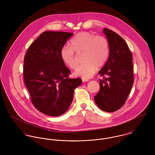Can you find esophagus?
<instances>
[{"instance_id": "1", "label": "esophagus", "mask_w": 155, "mask_h": 155, "mask_svg": "<svg viewBox=\"0 0 155 155\" xmlns=\"http://www.w3.org/2000/svg\"><path fill=\"white\" fill-rule=\"evenodd\" d=\"M88 79H82V82H88Z\"/></svg>"}]
</instances>
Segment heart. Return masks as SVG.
Segmentation results:
<instances>
[{
	"instance_id": "b5f03b06",
	"label": "heart",
	"mask_w": 155,
	"mask_h": 155,
	"mask_svg": "<svg viewBox=\"0 0 155 155\" xmlns=\"http://www.w3.org/2000/svg\"><path fill=\"white\" fill-rule=\"evenodd\" d=\"M82 54L84 63L78 67L74 74L84 79L91 78L95 72L96 67L103 66L109 55V44L102 36H95L89 32H81L74 36L70 47L64 46L60 51L63 63L71 69L78 66V60L74 54Z\"/></svg>"
}]
</instances>
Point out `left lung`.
Segmentation results:
<instances>
[{
  "instance_id": "left-lung-1",
  "label": "left lung",
  "mask_w": 155,
  "mask_h": 155,
  "mask_svg": "<svg viewBox=\"0 0 155 155\" xmlns=\"http://www.w3.org/2000/svg\"><path fill=\"white\" fill-rule=\"evenodd\" d=\"M109 44V56L99 71L100 89L94 97L97 106L103 111L113 112L125 104L134 84L133 55L125 41L116 33L103 29Z\"/></svg>"
}]
</instances>
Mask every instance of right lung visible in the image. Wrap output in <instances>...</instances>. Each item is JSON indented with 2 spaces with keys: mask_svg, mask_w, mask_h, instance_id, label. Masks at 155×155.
Masks as SVG:
<instances>
[{
  "mask_svg": "<svg viewBox=\"0 0 155 155\" xmlns=\"http://www.w3.org/2000/svg\"><path fill=\"white\" fill-rule=\"evenodd\" d=\"M72 33L46 31L29 46L24 57L23 74L31 100L38 110L51 116L66 111L81 78H68L70 70L60 51Z\"/></svg>",
  "mask_w": 155,
  "mask_h": 155,
  "instance_id": "right-lung-1",
  "label": "right lung"
}]
</instances>
